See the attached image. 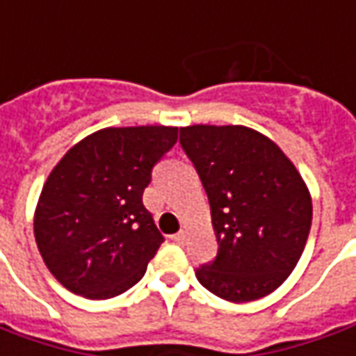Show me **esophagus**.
I'll return each instance as SVG.
<instances>
[{
	"mask_svg": "<svg viewBox=\"0 0 356 356\" xmlns=\"http://www.w3.org/2000/svg\"><path fill=\"white\" fill-rule=\"evenodd\" d=\"M173 239H175L177 243H185V239H187V232H185V229H181V232H177V234L173 236Z\"/></svg>",
	"mask_w": 356,
	"mask_h": 356,
	"instance_id": "esophagus-1",
	"label": "esophagus"
}]
</instances>
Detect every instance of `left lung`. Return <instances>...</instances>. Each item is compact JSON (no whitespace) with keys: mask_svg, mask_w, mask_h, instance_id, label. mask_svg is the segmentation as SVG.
Returning a JSON list of instances; mask_svg holds the SVG:
<instances>
[{"mask_svg":"<svg viewBox=\"0 0 356 356\" xmlns=\"http://www.w3.org/2000/svg\"><path fill=\"white\" fill-rule=\"evenodd\" d=\"M181 146L209 195L216 259L197 269L218 298L251 302L294 270L312 226L308 185L270 138L241 124L181 128Z\"/></svg>","mask_w":356,"mask_h":356,"instance_id":"8db88e82","label":"left lung"}]
</instances>
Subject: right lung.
Returning <instances> with one entry per match:
<instances>
[{
    "instance_id": "obj_1",
    "label": "right lung",
    "mask_w": 356,
    "mask_h": 356,
    "mask_svg": "<svg viewBox=\"0 0 356 356\" xmlns=\"http://www.w3.org/2000/svg\"><path fill=\"white\" fill-rule=\"evenodd\" d=\"M177 127L101 128L58 161L35 210V239L54 279L74 294L107 300L144 277L163 236L142 195Z\"/></svg>"
}]
</instances>
